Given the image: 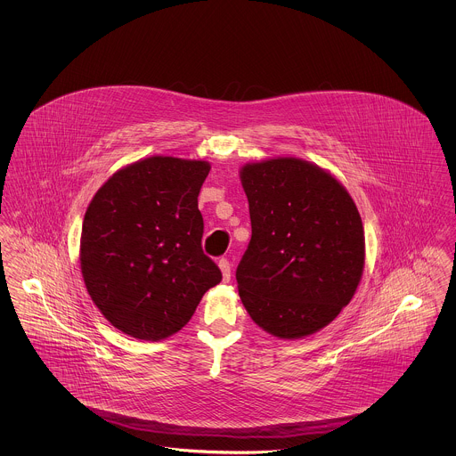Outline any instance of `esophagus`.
<instances>
[{"mask_svg": "<svg viewBox=\"0 0 456 456\" xmlns=\"http://www.w3.org/2000/svg\"><path fill=\"white\" fill-rule=\"evenodd\" d=\"M218 266L222 270V277H224V282H229L231 281V263L227 258H220L218 260Z\"/></svg>", "mask_w": 456, "mask_h": 456, "instance_id": "34e87169", "label": "esophagus"}]
</instances>
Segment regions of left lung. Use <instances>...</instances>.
Wrapping results in <instances>:
<instances>
[{"label": "left lung", "instance_id": "left-lung-1", "mask_svg": "<svg viewBox=\"0 0 456 456\" xmlns=\"http://www.w3.org/2000/svg\"><path fill=\"white\" fill-rule=\"evenodd\" d=\"M251 240L236 270L256 325L281 338L318 331L346 307L362 277L364 229L347 190L292 157L240 171Z\"/></svg>", "mask_w": 456, "mask_h": 456}]
</instances>
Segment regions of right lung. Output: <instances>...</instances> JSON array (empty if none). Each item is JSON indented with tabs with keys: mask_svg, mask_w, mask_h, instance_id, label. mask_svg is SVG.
Returning a JSON list of instances; mask_svg holds the SVG:
<instances>
[{
	"mask_svg": "<svg viewBox=\"0 0 456 456\" xmlns=\"http://www.w3.org/2000/svg\"><path fill=\"white\" fill-rule=\"evenodd\" d=\"M203 160L149 157L118 171L88 205L82 275L109 323L138 340H162L186 325L222 281L201 249Z\"/></svg>",
	"mask_w": 456,
	"mask_h": 456,
	"instance_id": "right-lung-1",
	"label": "right lung"
}]
</instances>
